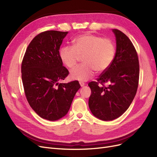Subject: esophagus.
<instances>
[{
  "label": "esophagus",
  "instance_id": "esophagus-1",
  "mask_svg": "<svg viewBox=\"0 0 157 157\" xmlns=\"http://www.w3.org/2000/svg\"><path fill=\"white\" fill-rule=\"evenodd\" d=\"M79 84H80V86H81L82 87H83L84 86H85V85H86V84H85L84 82H80Z\"/></svg>",
  "mask_w": 157,
  "mask_h": 157
}]
</instances>
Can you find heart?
<instances>
[{
    "mask_svg": "<svg viewBox=\"0 0 157 157\" xmlns=\"http://www.w3.org/2000/svg\"><path fill=\"white\" fill-rule=\"evenodd\" d=\"M73 42V46H64L59 51L61 61L69 68H73L83 56L84 63L71 71V78L86 81L96 71L103 72L112 64L115 46L111 39L86 33L75 38Z\"/></svg>",
    "mask_w": 157,
    "mask_h": 157,
    "instance_id": "obj_1",
    "label": "heart"
}]
</instances>
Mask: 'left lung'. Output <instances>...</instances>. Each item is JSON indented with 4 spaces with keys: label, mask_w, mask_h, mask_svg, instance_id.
Instances as JSON below:
<instances>
[{
    "label": "left lung",
    "mask_w": 157,
    "mask_h": 157,
    "mask_svg": "<svg viewBox=\"0 0 157 157\" xmlns=\"http://www.w3.org/2000/svg\"><path fill=\"white\" fill-rule=\"evenodd\" d=\"M116 37V53L112 64L89 82L92 94L88 101L93 115L102 121L121 117L134 99L139 83L138 56L132 42L124 33L113 29ZM105 83L108 85L105 86Z\"/></svg>",
    "instance_id": "8db88e82"
}]
</instances>
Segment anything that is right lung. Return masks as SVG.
<instances>
[{
	"label": "right lung",
	"instance_id": "right-lung-1",
	"mask_svg": "<svg viewBox=\"0 0 157 157\" xmlns=\"http://www.w3.org/2000/svg\"><path fill=\"white\" fill-rule=\"evenodd\" d=\"M67 33H39L28 46L21 63L22 82L28 103L38 115L51 121L66 115L80 88L77 80L59 82L69 75L59 52Z\"/></svg>",
	"mask_w": 157,
	"mask_h": 157
}]
</instances>
